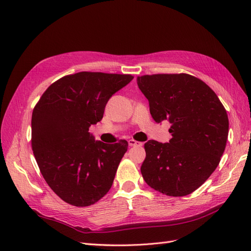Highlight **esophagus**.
Here are the masks:
<instances>
[{
	"mask_svg": "<svg viewBox=\"0 0 251 251\" xmlns=\"http://www.w3.org/2000/svg\"><path fill=\"white\" fill-rule=\"evenodd\" d=\"M128 146H130V147H140V146H142V142L136 141L134 139H130V140H128Z\"/></svg>",
	"mask_w": 251,
	"mask_h": 251,
	"instance_id": "esophagus-1",
	"label": "esophagus"
}]
</instances>
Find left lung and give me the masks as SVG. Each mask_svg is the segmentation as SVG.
<instances>
[{
  "label": "left lung",
  "instance_id": "left-lung-1",
  "mask_svg": "<svg viewBox=\"0 0 251 251\" xmlns=\"http://www.w3.org/2000/svg\"><path fill=\"white\" fill-rule=\"evenodd\" d=\"M156 123L169 120L170 142L149 140L141 174L147 184L166 196L199 188L219 165L228 136V116L217 94L189 74L137 77Z\"/></svg>",
  "mask_w": 251,
  "mask_h": 251
}]
</instances>
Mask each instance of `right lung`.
Returning <instances> with one entry per match:
<instances>
[{
    "label": "right lung",
    "instance_id": "obj_1",
    "mask_svg": "<svg viewBox=\"0 0 251 251\" xmlns=\"http://www.w3.org/2000/svg\"><path fill=\"white\" fill-rule=\"evenodd\" d=\"M134 77L130 74L78 72L59 78L33 109L31 146L47 184L74 206L100 200L113 184L127 141H95L89 127L103 116L105 104Z\"/></svg>",
    "mask_w": 251,
    "mask_h": 251
}]
</instances>
